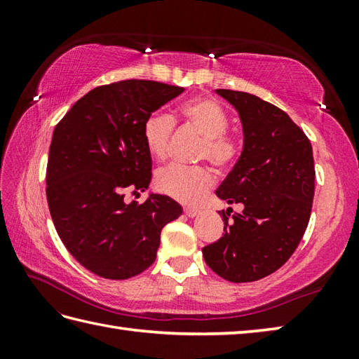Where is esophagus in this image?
Returning a JSON list of instances; mask_svg holds the SVG:
<instances>
[{
	"label": "esophagus",
	"mask_w": 359,
	"mask_h": 359,
	"mask_svg": "<svg viewBox=\"0 0 359 359\" xmlns=\"http://www.w3.org/2000/svg\"><path fill=\"white\" fill-rule=\"evenodd\" d=\"M184 212L188 216V217H196L197 215H199V210L197 208H191V207H185L184 208Z\"/></svg>",
	"instance_id": "esophagus-1"
}]
</instances>
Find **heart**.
Wrapping results in <instances>:
<instances>
[{
  "label": "heart",
  "mask_w": 359,
  "mask_h": 359,
  "mask_svg": "<svg viewBox=\"0 0 359 359\" xmlns=\"http://www.w3.org/2000/svg\"><path fill=\"white\" fill-rule=\"evenodd\" d=\"M179 116L185 123L203 137L199 157L208 158L217 168H228L239 154V143L226 134L228 117L222 106L211 98H193L179 108ZM174 129L170 116L154 112L143 123V140L149 154L162 160L166 157ZM156 185L163 194L184 203L199 202L203 194L215 185V174L203 166L184 168L168 166L157 172Z\"/></svg>",
  "instance_id": "1"
}]
</instances>
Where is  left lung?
Returning a JSON list of instances; mask_svg holds the SVG:
<instances>
[{
    "instance_id": "1",
    "label": "left lung",
    "mask_w": 359,
    "mask_h": 359,
    "mask_svg": "<svg viewBox=\"0 0 359 359\" xmlns=\"http://www.w3.org/2000/svg\"><path fill=\"white\" fill-rule=\"evenodd\" d=\"M216 94L239 114L243 133L241 157L216 194L243 210L231 219V208L222 211L225 234L202 253L220 278L253 282L280 269L306 233L315 196L313 149L274 104L239 90Z\"/></svg>"
}]
</instances>
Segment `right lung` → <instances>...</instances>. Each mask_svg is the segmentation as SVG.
<instances>
[{
	"label": "right lung",
	"instance_id": "right-lung-1",
	"mask_svg": "<svg viewBox=\"0 0 359 359\" xmlns=\"http://www.w3.org/2000/svg\"><path fill=\"white\" fill-rule=\"evenodd\" d=\"M184 88L151 80L98 86L67 111L52 135L46 196L60 239L97 276L128 279L156 261L162 228L182 215L165 194L125 202L151 184L143 123Z\"/></svg>",
	"mask_w": 359,
	"mask_h": 359
}]
</instances>
